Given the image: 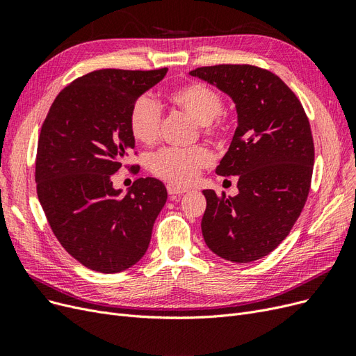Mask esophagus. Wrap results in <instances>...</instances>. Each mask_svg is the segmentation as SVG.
Returning a JSON list of instances; mask_svg holds the SVG:
<instances>
[{
	"mask_svg": "<svg viewBox=\"0 0 356 356\" xmlns=\"http://www.w3.org/2000/svg\"><path fill=\"white\" fill-rule=\"evenodd\" d=\"M166 190H168V193H169L170 196H179V195H182V193L187 191L186 187H179V186H175V184H170V182L166 186Z\"/></svg>",
	"mask_w": 356,
	"mask_h": 356,
	"instance_id": "1",
	"label": "esophagus"
}]
</instances>
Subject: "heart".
<instances>
[{
  "mask_svg": "<svg viewBox=\"0 0 356 356\" xmlns=\"http://www.w3.org/2000/svg\"><path fill=\"white\" fill-rule=\"evenodd\" d=\"M169 101L186 111L199 123L200 134L220 139L227 132L221 95L202 81H190L172 89ZM129 127L138 143L153 145L160 136L161 110L152 96L144 95L132 105ZM212 163V154L202 145L191 148H161L147 157V168L153 175L175 186H187L197 178L200 170Z\"/></svg>",
  "mask_w": 356,
  "mask_h": 356,
  "instance_id": "1",
  "label": "heart"
}]
</instances>
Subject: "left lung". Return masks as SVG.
I'll return each mask as SVG.
<instances>
[{
    "mask_svg": "<svg viewBox=\"0 0 356 356\" xmlns=\"http://www.w3.org/2000/svg\"><path fill=\"white\" fill-rule=\"evenodd\" d=\"M190 74L227 93L238 111L229 152L215 172L238 175L239 195L203 190V239L224 260L255 261L286 238L305 208L315 161L309 118L294 92L267 70L213 65Z\"/></svg>",
    "mask_w": 356,
    "mask_h": 356,
    "instance_id": "left-lung-1",
    "label": "left lung"
}]
</instances>
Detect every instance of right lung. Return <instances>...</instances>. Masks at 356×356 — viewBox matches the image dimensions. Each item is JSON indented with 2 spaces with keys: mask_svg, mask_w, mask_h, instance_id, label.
I'll return each instance as SVG.
<instances>
[{
  "mask_svg": "<svg viewBox=\"0 0 356 356\" xmlns=\"http://www.w3.org/2000/svg\"><path fill=\"white\" fill-rule=\"evenodd\" d=\"M152 71L98 70L63 88L41 126L35 159L37 195L56 239L90 270L117 273L145 254L168 191L138 178L126 195L113 187L135 147L132 105L165 77ZM136 154V153H135Z\"/></svg>",
  "mask_w": 356,
  "mask_h": 356,
  "instance_id": "1",
  "label": "right lung"
}]
</instances>
